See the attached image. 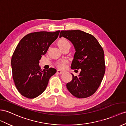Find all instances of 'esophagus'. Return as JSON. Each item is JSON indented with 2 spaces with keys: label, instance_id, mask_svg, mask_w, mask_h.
I'll list each match as a JSON object with an SVG mask.
<instances>
[{
  "label": "esophagus",
  "instance_id": "esophagus-1",
  "mask_svg": "<svg viewBox=\"0 0 126 126\" xmlns=\"http://www.w3.org/2000/svg\"><path fill=\"white\" fill-rule=\"evenodd\" d=\"M57 73L58 74H63L64 73V71L63 70H57Z\"/></svg>",
  "mask_w": 126,
  "mask_h": 126
}]
</instances>
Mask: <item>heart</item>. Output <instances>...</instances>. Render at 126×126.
Returning <instances> with one entry per match:
<instances>
[{
    "mask_svg": "<svg viewBox=\"0 0 126 126\" xmlns=\"http://www.w3.org/2000/svg\"><path fill=\"white\" fill-rule=\"evenodd\" d=\"M67 45H69V42H68L67 39H64V38H62L60 40H59L58 42V45L59 47H62V46H64ZM66 63V60H62L61 62H59L58 63H57L58 67L60 68H63L64 67V64Z\"/></svg>",
    "mask_w": 126,
    "mask_h": 126,
    "instance_id": "obj_1",
    "label": "heart"
}]
</instances>
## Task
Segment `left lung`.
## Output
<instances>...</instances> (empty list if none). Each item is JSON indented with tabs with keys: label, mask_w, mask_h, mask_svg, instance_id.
<instances>
[{
	"label": "left lung",
	"mask_w": 126,
	"mask_h": 126,
	"mask_svg": "<svg viewBox=\"0 0 126 126\" xmlns=\"http://www.w3.org/2000/svg\"><path fill=\"white\" fill-rule=\"evenodd\" d=\"M63 37L72 43L75 53L71 69H80L78 76L66 84L70 93L78 98L93 95L100 85L105 73L104 53L102 47L92 35L80 30L62 31L59 38Z\"/></svg>",
	"instance_id": "1"
}]
</instances>
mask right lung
<instances>
[{
    "label": "right lung",
    "instance_id": "1",
    "mask_svg": "<svg viewBox=\"0 0 126 126\" xmlns=\"http://www.w3.org/2000/svg\"><path fill=\"white\" fill-rule=\"evenodd\" d=\"M60 31L36 32L21 40L11 60L13 79L19 92L29 98H35L45 91L50 78L57 70L41 69L39 60L57 39Z\"/></svg>",
    "mask_w": 126,
    "mask_h": 126
}]
</instances>
